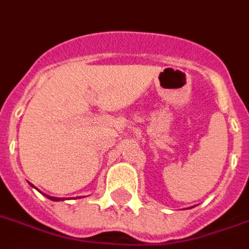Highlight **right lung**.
<instances>
[{
    "mask_svg": "<svg viewBox=\"0 0 249 249\" xmlns=\"http://www.w3.org/2000/svg\"><path fill=\"white\" fill-rule=\"evenodd\" d=\"M50 199H52V201H60V198H55V197H48Z\"/></svg>",
    "mask_w": 249,
    "mask_h": 249,
    "instance_id": "1",
    "label": "right lung"
}]
</instances>
